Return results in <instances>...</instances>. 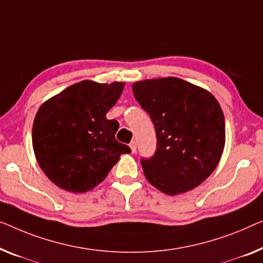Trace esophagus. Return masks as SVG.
Wrapping results in <instances>:
<instances>
[{"label":"esophagus","instance_id":"obj_1","mask_svg":"<svg viewBox=\"0 0 263 263\" xmlns=\"http://www.w3.org/2000/svg\"><path fill=\"white\" fill-rule=\"evenodd\" d=\"M130 147H131L132 154H135V152L137 151V144H136V142H131L130 143Z\"/></svg>","mask_w":263,"mask_h":263}]
</instances>
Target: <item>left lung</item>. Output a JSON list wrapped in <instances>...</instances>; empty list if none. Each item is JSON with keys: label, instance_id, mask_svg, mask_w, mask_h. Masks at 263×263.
Wrapping results in <instances>:
<instances>
[{"label": "left lung", "instance_id": "obj_1", "mask_svg": "<svg viewBox=\"0 0 263 263\" xmlns=\"http://www.w3.org/2000/svg\"><path fill=\"white\" fill-rule=\"evenodd\" d=\"M136 100L155 125L157 147L140 158L145 177L167 195L199 185L217 166L226 142L224 116L205 89L178 78L132 85Z\"/></svg>", "mask_w": 263, "mask_h": 263}]
</instances>
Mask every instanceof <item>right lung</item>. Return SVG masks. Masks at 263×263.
<instances>
[{"label":"right lung","instance_id":"right-lung-1","mask_svg":"<svg viewBox=\"0 0 263 263\" xmlns=\"http://www.w3.org/2000/svg\"><path fill=\"white\" fill-rule=\"evenodd\" d=\"M124 82L84 80L42 105L33 124V148L47 177L59 187L85 193L106 178L131 148L116 139L118 121L106 118Z\"/></svg>","mask_w":263,"mask_h":263}]
</instances>
